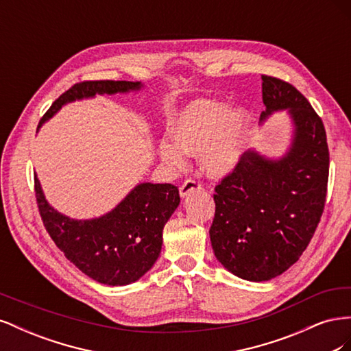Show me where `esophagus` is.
<instances>
[{
    "instance_id": "1",
    "label": "esophagus",
    "mask_w": 351,
    "mask_h": 351,
    "mask_svg": "<svg viewBox=\"0 0 351 351\" xmlns=\"http://www.w3.org/2000/svg\"><path fill=\"white\" fill-rule=\"evenodd\" d=\"M200 189V183L197 182V180H186V182L182 184V187H180V196L182 197H186L189 196L192 192H195V190H199Z\"/></svg>"
}]
</instances>
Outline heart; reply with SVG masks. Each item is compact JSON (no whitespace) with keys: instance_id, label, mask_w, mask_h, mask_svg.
Returning <instances> with one entry per match:
<instances>
[{"instance_id":"obj_1","label":"heart","mask_w":351,"mask_h":351,"mask_svg":"<svg viewBox=\"0 0 351 351\" xmlns=\"http://www.w3.org/2000/svg\"><path fill=\"white\" fill-rule=\"evenodd\" d=\"M249 111L228 104L199 99L180 112L169 127L171 139L159 142V156L169 165H182L186 154H197L209 177L234 171L244 152Z\"/></svg>"}]
</instances>
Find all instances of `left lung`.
I'll return each mask as SVG.
<instances>
[{"instance_id":"obj_1","label":"left lung","mask_w":351,"mask_h":351,"mask_svg":"<svg viewBox=\"0 0 351 351\" xmlns=\"http://www.w3.org/2000/svg\"><path fill=\"white\" fill-rule=\"evenodd\" d=\"M265 111H287L291 139L277 158L244 152L234 171L215 187L209 236L219 263L236 277L261 282L299 261L324 212L329 152L322 120L290 83L262 76Z\"/></svg>"}]
</instances>
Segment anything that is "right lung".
Instances as JSON below:
<instances>
[{"mask_svg": "<svg viewBox=\"0 0 351 351\" xmlns=\"http://www.w3.org/2000/svg\"><path fill=\"white\" fill-rule=\"evenodd\" d=\"M142 88V82L125 80L74 84L51 105L38 130L70 102ZM35 192L42 221L57 247L89 278L111 287L141 280L154 267L162 249V230L180 204L174 184L139 183L107 214L74 219L49 205L36 174Z\"/></svg>", "mask_w": 351, "mask_h": 351, "instance_id": "1", "label": "right lung"}]
</instances>
